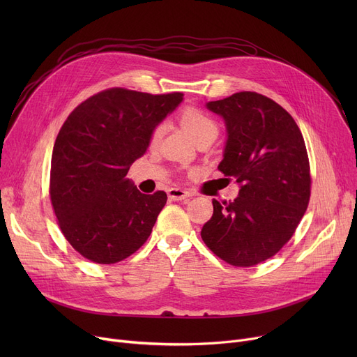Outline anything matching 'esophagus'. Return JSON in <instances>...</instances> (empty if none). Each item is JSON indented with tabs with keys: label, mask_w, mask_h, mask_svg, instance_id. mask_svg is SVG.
Returning a JSON list of instances; mask_svg holds the SVG:
<instances>
[{
	"label": "esophagus",
	"mask_w": 357,
	"mask_h": 357,
	"mask_svg": "<svg viewBox=\"0 0 357 357\" xmlns=\"http://www.w3.org/2000/svg\"><path fill=\"white\" fill-rule=\"evenodd\" d=\"M167 197L174 201H182L185 198L192 197V192L188 190H182V188H171L167 191Z\"/></svg>",
	"instance_id": "1"
}]
</instances>
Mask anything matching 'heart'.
<instances>
[{
  "label": "heart",
  "instance_id": "1",
  "mask_svg": "<svg viewBox=\"0 0 357 357\" xmlns=\"http://www.w3.org/2000/svg\"><path fill=\"white\" fill-rule=\"evenodd\" d=\"M181 124L182 127L188 131L191 135V137L198 142L199 139L204 137H217L218 135V126L215 123V120L213 117H210L208 114H205L204 111H201L199 108L195 107H186L179 116ZM165 131V124L160 123L158 124L153 131H152V143H158Z\"/></svg>",
  "mask_w": 357,
  "mask_h": 357
}]
</instances>
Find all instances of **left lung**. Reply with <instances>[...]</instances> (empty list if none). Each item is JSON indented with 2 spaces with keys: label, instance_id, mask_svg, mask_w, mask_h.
I'll list each match as a JSON object with an SVG mask.
<instances>
[{
  "label": "left lung",
  "instance_id": "1",
  "mask_svg": "<svg viewBox=\"0 0 357 357\" xmlns=\"http://www.w3.org/2000/svg\"><path fill=\"white\" fill-rule=\"evenodd\" d=\"M227 127L218 171L240 185L234 201L213 199L201 237L227 264L255 266L294 236L311 195L310 160L301 130L289 112L261 93L243 91L210 101Z\"/></svg>",
  "mask_w": 357,
  "mask_h": 357
}]
</instances>
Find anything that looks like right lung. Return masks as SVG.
<instances>
[{
	"label": "right lung",
	"instance_id": "add662e5",
	"mask_svg": "<svg viewBox=\"0 0 357 357\" xmlns=\"http://www.w3.org/2000/svg\"><path fill=\"white\" fill-rule=\"evenodd\" d=\"M182 98V92L109 88L81 102L61 127L52 153V207L69 245L93 264L124 260L152 233L166 192L142 194L126 175Z\"/></svg>",
	"mask_w": 357,
	"mask_h": 357
}]
</instances>
